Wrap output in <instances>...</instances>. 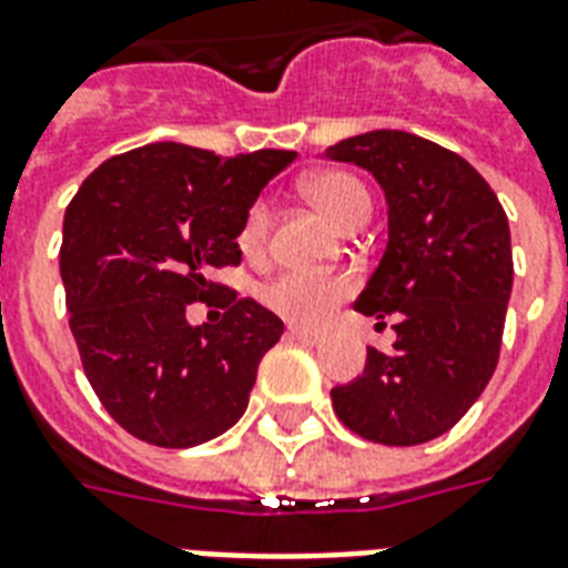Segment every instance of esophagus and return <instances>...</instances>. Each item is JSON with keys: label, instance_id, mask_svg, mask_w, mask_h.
Instances as JSON below:
<instances>
[{"label": "esophagus", "instance_id": "34e87169", "mask_svg": "<svg viewBox=\"0 0 568 568\" xmlns=\"http://www.w3.org/2000/svg\"><path fill=\"white\" fill-rule=\"evenodd\" d=\"M288 336H292V339L310 342V345H315V342L324 339L322 331H315V327H301V324H292V327H288Z\"/></svg>", "mask_w": 568, "mask_h": 568}]
</instances>
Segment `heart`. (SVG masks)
Wrapping results in <instances>:
<instances>
[{
	"instance_id": "heart-1",
	"label": "heart",
	"mask_w": 568,
	"mask_h": 568,
	"mask_svg": "<svg viewBox=\"0 0 568 568\" xmlns=\"http://www.w3.org/2000/svg\"><path fill=\"white\" fill-rule=\"evenodd\" d=\"M303 193L331 216L339 229H357L366 223L372 211L369 190L348 172H313L303 179ZM271 229V211L265 202H253L246 207L241 229H237V246L244 255H258L267 244ZM352 283L342 274H310V271H283L271 276L258 288V301L280 318L297 324L322 322L333 306L348 294Z\"/></svg>"
}]
</instances>
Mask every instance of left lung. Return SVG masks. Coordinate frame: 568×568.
<instances>
[{
  "instance_id": "left-lung-1",
  "label": "left lung",
  "mask_w": 568,
  "mask_h": 568,
  "mask_svg": "<svg viewBox=\"0 0 568 568\" xmlns=\"http://www.w3.org/2000/svg\"><path fill=\"white\" fill-rule=\"evenodd\" d=\"M327 158L363 166L384 187L387 250L354 310L396 318L393 352L366 348L363 375L331 389L333 410L372 444H426L495 375L513 292L509 223L465 158L405 130L342 140Z\"/></svg>"
}]
</instances>
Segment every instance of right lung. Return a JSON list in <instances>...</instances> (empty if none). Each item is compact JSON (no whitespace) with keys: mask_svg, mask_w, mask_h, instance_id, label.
<instances>
[{"mask_svg":"<svg viewBox=\"0 0 568 568\" xmlns=\"http://www.w3.org/2000/svg\"><path fill=\"white\" fill-rule=\"evenodd\" d=\"M294 158L151 142L101 163L71 199L59 250L68 322L85 378L133 438L196 447L244 417L283 322L207 274L241 262L246 207ZM196 300L224 318L190 325Z\"/></svg>","mask_w":568,"mask_h":568,"instance_id":"add662e5","label":"right lung"}]
</instances>
